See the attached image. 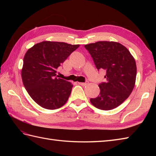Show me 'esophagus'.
Wrapping results in <instances>:
<instances>
[{
    "mask_svg": "<svg viewBox=\"0 0 156 156\" xmlns=\"http://www.w3.org/2000/svg\"><path fill=\"white\" fill-rule=\"evenodd\" d=\"M78 84L82 86V87H85V86H87L88 84V82L87 81L86 82H78Z\"/></svg>",
    "mask_w": 156,
    "mask_h": 156,
    "instance_id": "esophagus-1",
    "label": "esophagus"
}]
</instances>
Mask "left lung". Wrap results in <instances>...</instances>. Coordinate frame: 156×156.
<instances>
[{"instance_id":"8db88e82","label":"left lung","mask_w":156,"mask_h":156,"mask_svg":"<svg viewBox=\"0 0 156 156\" xmlns=\"http://www.w3.org/2000/svg\"><path fill=\"white\" fill-rule=\"evenodd\" d=\"M96 67L106 70V82L98 85L100 94L90 102L101 110H112L131 94L137 75L136 63L124 45L115 41H98L84 45Z\"/></svg>"}]
</instances>
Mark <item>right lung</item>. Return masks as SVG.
Instances as JSON below:
<instances>
[{"label": "right lung", "instance_id": "add662e5", "mask_svg": "<svg viewBox=\"0 0 156 156\" xmlns=\"http://www.w3.org/2000/svg\"><path fill=\"white\" fill-rule=\"evenodd\" d=\"M79 46L45 41L26 52L21 69L23 83L31 98L41 107L54 110L68 100L73 85L56 77V69Z\"/></svg>", "mask_w": 156, "mask_h": 156}]
</instances>
